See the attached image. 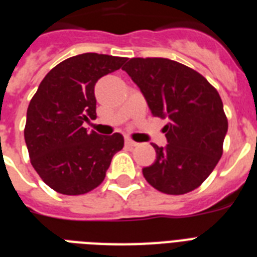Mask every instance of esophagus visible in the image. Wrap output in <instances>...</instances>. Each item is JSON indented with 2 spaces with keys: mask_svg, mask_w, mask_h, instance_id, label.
I'll use <instances>...</instances> for the list:
<instances>
[{
  "mask_svg": "<svg viewBox=\"0 0 257 257\" xmlns=\"http://www.w3.org/2000/svg\"><path fill=\"white\" fill-rule=\"evenodd\" d=\"M125 144H126V145H128V147H131V148H132V147H136L137 143H135V141H133L132 139H128V137H126V139H125Z\"/></svg>",
  "mask_w": 257,
  "mask_h": 257,
  "instance_id": "1",
  "label": "esophagus"
}]
</instances>
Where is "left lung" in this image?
<instances>
[{
  "label": "left lung",
  "mask_w": 257,
  "mask_h": 257,
  "mask_svg": "<svg viewBox=\"0 0 257 257\" xmlns=\"http://www.w3.org/2000/svg\"><path fill=\"white\" fill-rule=\"evenodd\" d=\"M140 88L168 144L143 175L157 191L184 195L199 188L223 155L228 120L219 92L192 68L168 58H131L122 68Z\"/></svg>",
  "instance_id": "left-lung-1"
}]
</instances>
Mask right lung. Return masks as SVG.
Wrapping results in <instances>:
<instances>
[{
	"mask_svg": "<svg viewBox=\"0 0 257 257\" xmlns=\"http://www.w3.org/2000/svg\"><path fill=\"white\" fill-rule=\"evenodd\" d=\"M125 57L84 53L56 65L30 100L24 129L30 163L62 195H84L105 179L112 157L124 147L120 133L101 136L82 126L96 118L94 85L120 69Z\"/></svg>",
	"mask_w": 257,
	"mask_h": 257,
	"instance_id": "add662e5",
	"label": "right lung"
}]
</instances>
